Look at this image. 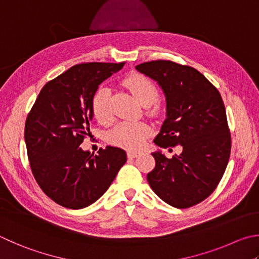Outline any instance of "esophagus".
<instances>
[{
    "label": "esophagus",
    "instance_id": "1",
    "mask_svg": "<svg viewBox=\"0 0 259 259\" xmlns=\"http://www.w3.org/2000/svg\"><path fill=\"white\" fill-rule=\"evenodd\" d=\"M139 154H140V152H137V150H129V152H126V156H128L129 158H135V157H137Z\"/></svg>",
    "mask_w": 259,
    "mask_h": 259
}]
</instances>
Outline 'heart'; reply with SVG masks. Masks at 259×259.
<instances>
[{"mask_svg": "<svg viewBox=\"0 0 259 259\" xmlns=\"http://www.w3.org/2000/svg\"><path fill=\"white\" fill-rule=\"evenodd\" d=\"M123 84L133 94L136 100L147 106L149 113H156L159 106L156 102L158 88L152 79L143 73H133L123 80ZM92 111L95 119L103 125L110 124L113 120L111 109V93L105 86H101L94 94ZM152 133V128L146 122H121L107 135L109 143L122 148L136 149L143 145L144 140Z\"/></svg>", "mask_w": 259, "mask_h": 259, "instance_id": "heart-1", "label": "heart"}]
</instances>
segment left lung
I'll list each match as a JSON object with an SVG mask.
<instances>
[{
    "label": "left lung",
    "instance_id": "1",
    "mask_svg": "<svg viewBox=\"0 0 259 259\" xmlns=\"http://www.w3.org/2000/svg\"><path fill=\"white\" fill-rule=\"evenodd\" d=\"M136 69L156 80L166 96L167 117L154 143L161 148L182 146L172 158L153 153L156 165L147 175L149 186L173 207H191L216 189L229 162L231 134L222 97L189 65L156 60Z\"/></svg>",
    "mask_w": 259,
    "mask_h": 259
}]
</instances>
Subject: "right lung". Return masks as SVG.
<instances>
[{
    "instance_id": "add662e5",
    "label": "right lung",
    "mask_w": 259,
    "mask_h": 259,
    "mask_svg": "<svg viewBox=\"0 0 259 259\" xmlns=\"http://www.w3.org/2000/svg\"><path fill=\"white\" fill-rule=\"evenodd\" d=\"M124 63L73 65L41 88L25 123L29 166L46 196L79 209L109 189L126 161L123 149L106 146L97 155L80 145L93 123L92 101L100 84Z\"/></svg>"
}]
</instances>
